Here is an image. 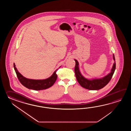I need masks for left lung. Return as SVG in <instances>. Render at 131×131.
Masks as SVG:
<instances>
[{
    "label": "left lung",
    "instance_id": "left-lung-1",
    "mask_svg": "<svg viewBox=\"0 0 131 131\" xmlns=\"http://www.w3.org/2000/svg\"><path fill=\"white\" fill-rule=\"evenodd\" d=\"M113 58L115 61V63L113 65L111 72L103 78L92 80L87 79L82 75L79 70V63L76 59H74L75 61L74 72L76 77L79 83L82 87L89 90H99L103 88L111 81L116 69V62L114 54L113 55Z\"/></svg>",
    "mask_w": 131,
    "mask_h": 131
}]
</instances>
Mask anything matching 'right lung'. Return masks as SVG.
<instances>
[{
  "instance_id": "obj_1",
  "label": "right lung",
  "mask_w": 131,
  "mask_h": 131,
  "mask_svg": "<svg viewBox=\"0 0 131 131\" xmlns=\"http://www.w3.org/2000/svg\"><path fill=\"white\" fill-rule=\"evenodd\" d=\"M14 67L18 80L22 85L28 89H33L35 90H41L46 89L52 86L55 82L57 79V74H56V72L59 69H58L56 70L50 77L46 79L32 80L27 79L23 77L17 70L14 63Z\"/></svg>"
}]
</instances>
